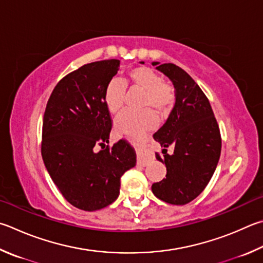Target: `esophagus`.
<instances>
[{
    "instance_id": "1",
    "label": "esophagus",
    "mask_w": 263,
    "mask_h": 263,
    "mask_svg": "<svg viewBox=\"0 0 263 263\" xmlns=\"http://www.w3.org/2000/svg\"><path fill=\"white\" fill-rule=\"evenodd\" d=\"M137 155H138V162H139V163L142 164V165H146L148 162L152 160L151 154H148L147 148L144 145L138 146V148H137Z\"/></svg>"
}]
</instances>
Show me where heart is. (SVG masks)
<instances>
[{
  "mask_svg": "<svg viewBox=\"0 0 263 263\" xmlns=\"http://www.w3.org/2000/svg\"><path fill=\"white\" fill-rule=\"evenodd\" d=\"M126 86L130 89L142 90L139 111H125L115 122V132L118 136L137 137L155 125L157 111L165 116L176 102V89L170 83L162 79L161 74L148 66H136L127 71L125 82L111 79L104 88L103 100L108 111L117 115L125 103ZM151 107V109H148Z\"/></svg>",
  "mask_w": 263,
  "mask_h": 263,
  "instance_id": "b5f03b06",
  "label": "heart"
}]
</instances>
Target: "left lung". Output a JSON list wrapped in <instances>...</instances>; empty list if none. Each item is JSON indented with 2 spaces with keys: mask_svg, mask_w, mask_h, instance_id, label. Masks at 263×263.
Instances as JSON below:
<instances>
[{
  "mask_svg": "<svg viewBox=\"0 0 263 263\" xmlns=\"http://www.w3.org/2000/svg\"><path fill=\"white\" fill-rule=\"evenodd\" d=\"M176 89V103L154 139L163 148L156 159L166 166L165 178L152 185L156 198L171 204H186L202 192L216 169L222 139L206 94L178 65L153 62ZM174 145L169 156L166 147Z\"/></svg>",
  "mask_w": 263,
  "mask_h": 263,
  "instance_id": "8db88e82",
  "label": "left lung"
}]
</instances>
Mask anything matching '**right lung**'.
I'll return each instance as SVG.
<instances>
[{"instance_id":"add662e5","label":"right lung","mask_w":263,"mask_h":263,"mask_svg":"<svg viewBox=\"0 0 263 263\" xmlns=\"http://www.w3.org/2000/svg\"><path fill=\"white\" fill-rule=\"evenodd\" d=\"M118 66V60L80 66L57 83L46 106L42 160L66 201L86 212L115 201L121 177L137 162L125 140L109 146L112 119L103 93Z\"/></svg>"}]
</instances>
